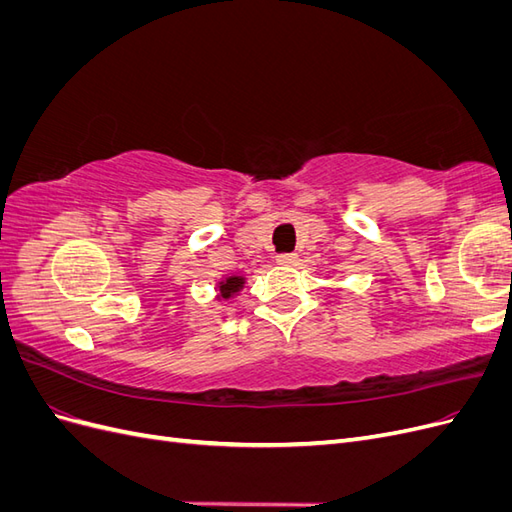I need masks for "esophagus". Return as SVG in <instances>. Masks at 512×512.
<instances>
[{
	"mask_svg": "<svg viewBox=\"0 0 512 512\" xmlns=\"http://www.w3.org/2000/svg\"><path fill=\"white\" fill-rule=\"evenodd\" d=\"M277 262H280V265H297L299 256L297 254H277Z\"/></svg>",
	"mask_w": 512,
	"mask_h": 512,
	"instance_id": "1",
	"label": "esophagus"
}]
</instances>
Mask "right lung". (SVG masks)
<instances>
[{
	"instance_id": "add662e5",
	"label": "right lung",
	"mask_w": 512,
	"mask_h": 512,
	"mask_svg": "<svg viewBox=\"0 0 512 512\" xmlns=\"http://www.w3.org/2000/svg\"><path fill=\"white\" fill-rule=\"evenodd\" d=\"M241 284H243V280L241 277H228V280L220 286V292H222V297L224 299H228L232 292H239V288H241Z\"/></svg>"
}]
</instances>
